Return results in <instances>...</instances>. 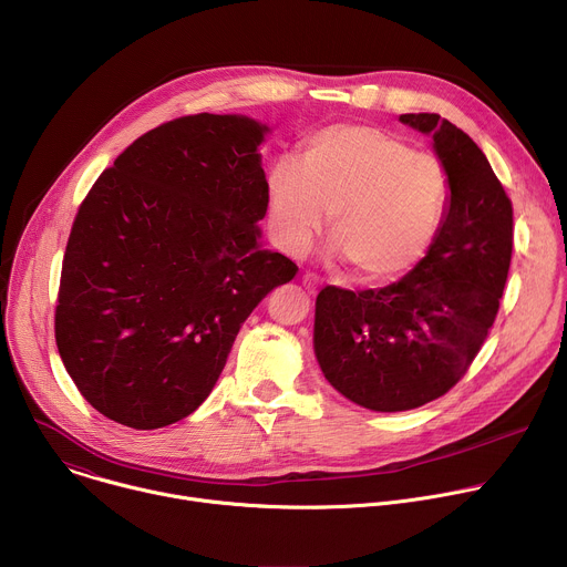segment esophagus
<instances>
[{"mask_svg":"<svg viewBox=\"0 0 567 567\" xmlns=\"http://www.w3.org/2000/svg\"><path fill=\"white\" fill-rule=\"evenodd\" d=\"M302 285H305V289H307L309 293H316V291H318V278L311 276V274H305V276H302Z\"/></svg>","mask_w":567,"mask_h":567,"instance_id":"34e87169","label":"esophagus"}]
</instances>
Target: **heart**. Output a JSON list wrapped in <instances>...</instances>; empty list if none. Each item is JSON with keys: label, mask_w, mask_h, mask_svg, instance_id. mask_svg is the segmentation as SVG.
I'll return each instance as SVG.
<instances>
[{"label": "heart", "mask_w": 567, "mask_h": 567, "mask_svg": "<svg viewBox=\"0 0 567 567\" xmlns=\"http://www.w3.org/2000/svg\"><path fill=\"white\" fill-rule=\"evenodd\" d=\"M446 202V175L431 154L368 125L313 134L298 164L280 158L267 175L269 228L280 251L302 256L330 213L332 256L357 278L381 282L426 254Z\"/></svg>", "instance_id": "obj_1"}]
</instances>
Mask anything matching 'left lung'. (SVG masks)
Wrapping results in <instances>:
<instances>
[{"instance_id": "8db88e82", "label": "left lung", "mask_w": 567, "mask_h": 567, "mask_svg": "<svg viewBox=\"0 0 567 567\" xmlns=\"http://www.w3.org/2000/svg\"><path fill=\"white\" fill-rule=\"evenodd\" d=\"M399 121L433 138L446 208L426 256L401 280L316 298L313 354L357 406L413 411L449 392L487 339L512 262V202L487 156L437 114Z\"/></svg>"}]
</instances>
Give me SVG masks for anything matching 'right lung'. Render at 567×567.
Here are the masks:
<instances>
[{"label":"right lung","instance_id":"obj_1","mask_svg":"<svg viewBox=\"0 0 567 567\" xmlns=\"http://www.w3.org/2000/svg\"><path fill=\"white\" fill-rule=\"evenodd\" d=\"M269 125L195 114L150 130L80 206L55 307L60 359L92 406L136 431L215 388L241 322L298 267L262 249Z\"/></svg>","mask_w":567,"mask_h":567}]
</instances>
